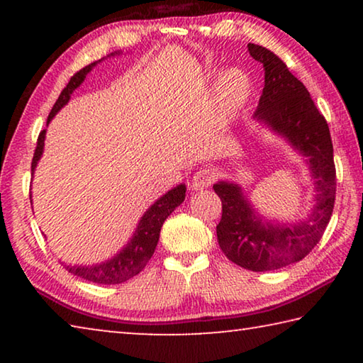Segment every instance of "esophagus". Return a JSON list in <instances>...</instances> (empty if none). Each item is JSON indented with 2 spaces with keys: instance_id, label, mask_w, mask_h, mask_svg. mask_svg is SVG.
I'll return each instance as SVG.
<instances>
[{
  "instance_id": "esophagus-1",
  "label": "esophagus",
  "mask_w": 363,
  "mask_h": 363,
  "mask_svg": "<svg viewBox=\"0 0 363 363\" xmlns=\"http://www.w3.org/2000/svg\"><path fill=\"white\" fill-rule=\"evenodd\" d=\"M213 181H214L213 171L208 168H201L194 174L192 182H190V187H192L194 190H201V189L210 187Z\"/></svg>"
}]
</instances>
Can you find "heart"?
<instances>
[{"label":"heart","mask_w":363,"mask_h":363,"mask_svg":"<svg viewBox=\"0 0 363 363\" xmlns=\"http://www.w3.org/2000/svg\"><path fill=\"white\" fill-rule=\"evenodd\" d=\"M251 96V82L242 70L223 73L218 83V106L224 116H233L247 106Z\"/></svg>","instance_id":"heart-1"}]
</instances>
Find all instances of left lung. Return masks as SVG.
<instances>
[{
	"instance_id": "8db88e82",
	"label": "left lung",
	"mask_w": 363,
	"mask_h": 363,
	"mask_svg": "<svg viewBox=\"0 0 363 363\" xmlns=\"http://www.w3.org/2000/svg\"><path fill=\"white\" fill-rule=\"evenodd\" d=\"M248 51L264 67L262 96L253 118L306 158L314 184V205L299 223L267 220L240 184L219 181L213 186L223 201L216 225L220 250L237 266L266 272L301 261L320 242L335 206L336 169L328 125L306 86L272 51L253 43Z\"/></svg>"
}]
</instances>
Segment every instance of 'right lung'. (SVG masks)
<instances>
[{
	"mask_svg": "<svg viewBox=\"0 0 363 363\" xmlns=\"http://www.w3.org/2000/svg\"><path fill=\"white\" fill-rule=\"evenodd\" d=\"M116 54H121V52L115 51L112 54H108L107 57L116 56ZM101 60L86 65L84 69L77 72L75 75L70 78L69 84L62 89L59 99L56 101V104H54L51 113L48 116L46 125L51 123V120L56 116V113L60 108L69 104L73 91H75L78 86L84 82L86 75H88V73L101 62ZM45 138H46V130H43L38 136V143H36L35 155L32 160V176L35 173L36 167H38L43 150H45ZM184 199H186V184H179V186H176L174 189L168 190L163 196H160L155 203L150 205L149 210L143 214V218H140V220L138 223L136 230H134L133 237L128 240V243L118 251V253L110 257V259L102 261L99 264H91V266H77V264L73 266V264H65L64 267L69 270L70 274L77 275V277L84 279L88 281H94V284L115 285V284H123V281L130 280L147 266V262H149L153 251L157 248L160 230H162L163 223L167 220L169 214L182 203Z\"/></svg>",
	"mask_w": 363,
	"mask_h": 363,
	"instance_id": "right-lung-1",
	"label": "right lung"
}]
</instances>
